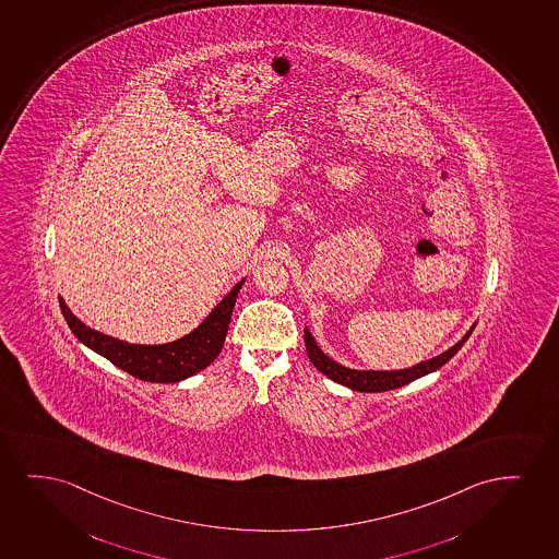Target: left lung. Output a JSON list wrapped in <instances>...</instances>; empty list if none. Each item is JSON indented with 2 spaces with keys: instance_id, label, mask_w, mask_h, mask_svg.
<instances>
[{
  "instance_id": "left-lung-1",
  "label": "left lung",
  "mask_w": 559,
  "mask_h": 559,
  "mask_svg": "<svg viewBox=\"0 0 559 559\" xmlns=\"http://www.w3.org/2000/svg\"><path fill=\"white\" fill-rule=\"evenodd\" d=\"M464 335L463 340L459 341L457 345H453L450 350H445L442 355L430 358L427 362L417 364L414 368H407V370L396 371H358L348 370L345 366L334 362L332 358H328L319 345L312 340V335L309 334V330H305V348H307V355L311 360L312 366L317 370L322 371L324 376L335 381V383L345 384L348 389L358 392H383L392 391V389H400L404 384L412 383L415 379L427 376L430 371L442 368L443 364L450 362L453 356L457 355L459 348L463 347L464 341L468 340L472 334Z\"/></svg>"
}]
</instances>
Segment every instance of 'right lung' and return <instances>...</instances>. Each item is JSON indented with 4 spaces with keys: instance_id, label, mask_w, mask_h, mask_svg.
<instances>
[{
    "instance_id": "obj_1",
    "label": "right lung",
    "mask_w": 559,
    "mask_h": 559,
    "mask_svg": "<svg viewBox=\"0 0 559 559\" xmlns=\"http://www.w3.org/2000/svg\"><path fill=\"white\" fill-rule=\"evenodd\" d=\"M242 284L245 281L235 284V288L216 305V309H212L201 326L186 337L165 345H132L114 340L85 326L66 307L64 299L60 298L59 301L66 322L78 340L108 358L114 366L147 383H178L181 379L195 376L197 371L204 370L218 358Z\"/></svg>"
}]
</instances>
